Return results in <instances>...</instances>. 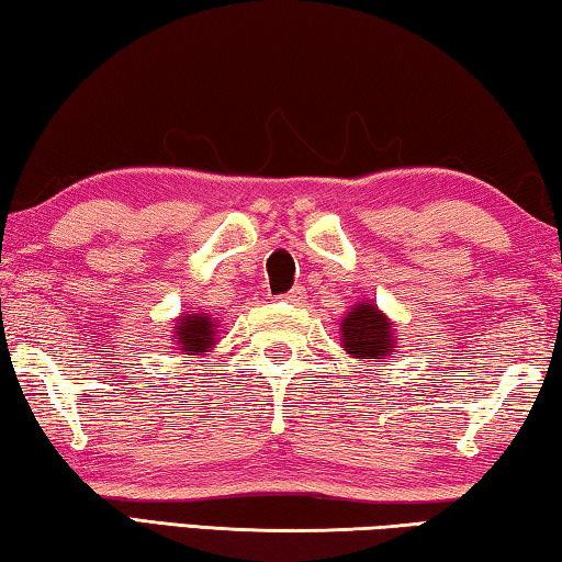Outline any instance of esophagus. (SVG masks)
Masks as SVG:
<instances>
[{
    "mask_svg": "<svg viewBox=\"0 0 562 562\" xmlns=\"http://www.w3.org/2000/svg\"><path fill=\"white\" fill-rule=\"evenodd\" d=\"M280 300L290 302V304H302V300H304V290H302V288H292L288 294H282Z\"/></svg>",
    "mask_w": 562,
    "mask_h": 562,
    "instance_id": "1",
    "label": "esophagus"
}]
</instances>
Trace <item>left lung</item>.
<instances>
[{
  "label": "left lung",
  "mask_w": 562,
  "mask_h": 562,
  "mask_svg": "<svg viewBox=\"0 0 562 562\" xmlns=\"http://www.w3.org/2000/svg\"><path fill=\"white\" fill-rule=\"evenodd\" d=\"M339 345L351 359L384 361L396 349L394 322L372 300L351 304L339 322Z\"/></svg>",
  "instance_id": "1"
}]
</instances>
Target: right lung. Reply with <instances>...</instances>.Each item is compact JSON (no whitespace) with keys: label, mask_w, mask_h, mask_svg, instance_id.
Here are the masks:
<instances>
[{"label":"right lung","mask_w":562,"mask_h":562,"mask_svg":"<svg viewBox=\"0 0 562 562\" xmlns=\"http://www.w3.org/2000/svg\"><path fill=\"white\" fill-rule=\"evenodd\" d=\"M217 319L211 312H188L180 315L173 327V345L180 349V355L205 357L217 345Z\"/></svg>","instance_id":"1"}]
</instances>
